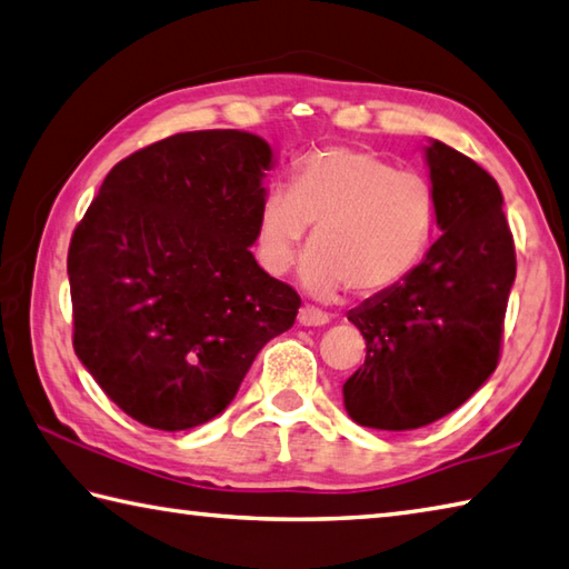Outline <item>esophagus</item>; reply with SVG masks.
I'll list each match as a JSON object with an SVG mask.
<instances>
[{
    "instance_id": "34e87169",
    "label": "esophagus",
    "mask_w": 569,
    "mask_h": 569,
    "mask_svg": "<svg viewBox=\"0 0 569 569\" xmlns=\"http://www.w3.org/2000/svg\"><path fill=\"white\" fill-rule=\"evenodd\" d=\"M297 321L302 327H325L329 321V315L321 312V309H315V307H299Z\"/></svg>"
}]
</instances>
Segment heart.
I'll use <instances>...</instances> for the list:
<instances>
[{
  "label": "heart",
  "mask_w": 569,
  "mask_h": 569,
  "mask_svg": "<svg viewBox=\"0 0 569 569\" xmlns=\"http://www.w3.org/2000/svg\"><path fill=\"white\" fill-rule=\"evenodd\" d=\"M436 192L416 170L353 146L299 158L287 192L272 190L257 218V254L267 272L287 274L312 228L302 262L309 295L341 287L371 297L396 287L421 262L436 232Z\"/></svg>",
  "instance_id": "heart-1"
}]
</instances>
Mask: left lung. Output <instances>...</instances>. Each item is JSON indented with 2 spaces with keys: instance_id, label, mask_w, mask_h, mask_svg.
<instances>
[{
  "instance_id": "8db88e82",
  "label": "left lung",
  "mask_w": 569,
  "mask_h": 569,
  "mask_svg": "<svg viewBox=\"0 0 569 569\" xmlns=\"http://www.w3.org/2000/svg\"><path fill=\"white\" fill-rule=\"evenodd\" d=\"M438 234L423 262L349 312L367 359L345 383L359 426L411 431L466 403L496 371L516 242L496 178L456 148H426Z\"/></svg>"
}]
</instances>
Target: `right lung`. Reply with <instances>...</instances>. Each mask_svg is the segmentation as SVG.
I'll use <instances>...</instances> for the list:
<instances>
[{
	"label": "right lung",
	"mask_w": 569,
	"mask_h": 569,
	"mask_svg": "<svg viewBox=\"0 0 569 569\" xmlns=\"http://www.w3.org/2000/svg\"><path fill=\"white\" fill-rule=\"evenodd\" d=\"M270 166L260 136L176 133L116 163L73 230V351L138 423H208L295 325L302 299L250 252Z\"/></svg>",
	"instance_id": "1"
}]
</instances>
